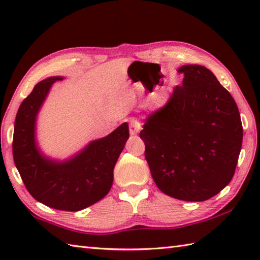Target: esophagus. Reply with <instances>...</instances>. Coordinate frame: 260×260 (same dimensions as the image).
Returning <instances> with one entry per match:
<instances>
[{
    "instance_id": "1",
    "label": "esophagus",
    "mask_w": 260,
    "mask_h": 260,
    "mask_svg": "<svg viewBox=\"0 0 260 260\" xmlns=\"http://www.w3.org/2000/svg\"><path fill=\"white\" fill-rule=\"evenodd\" d=\"M141 128H142V127H141L140 121L131 120V123H129V133H131V135H135L137 133H140Z\"/></svg>"
}]
</instances>
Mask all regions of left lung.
<instances>
[{"label": "left lung", "instance_id": "1", "mask_svg": "<svg viewBox=\"0 0 260 260\" xmlns=\"http://www.w3.org/2000/svg\"><path fill=\"white\" fill-rule=\"evenodd\" d=\"M182 86L152 113L140 137L152 178L165 194L206 201L229 184L242 144L237 104L215 76L200 64L179 68Z\"/></svg>", "mask_w": 260, "mask_h": 260}]
</instances>
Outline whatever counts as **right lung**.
<instances>
[{"label": "right lung", "mask_w": 260, "mask_h": 260, "mask_svg": "<svg viewBox=\"0 0 260 260\" xmlns=\"http://www.w3.org/2000/svg\"><path fill=\"white\" fill-rule=\"evenodd\" d=\"M62 79L49 77L40 81L20 105L14 123L13 158L26 190L37 201L57 210L79 211L109 192L115 164L129 131L128 124H121L66 161L46 156L36 141L37 116L51 86Z\"/></svg>", "instance_id": "obj_1"}]
</instances>
